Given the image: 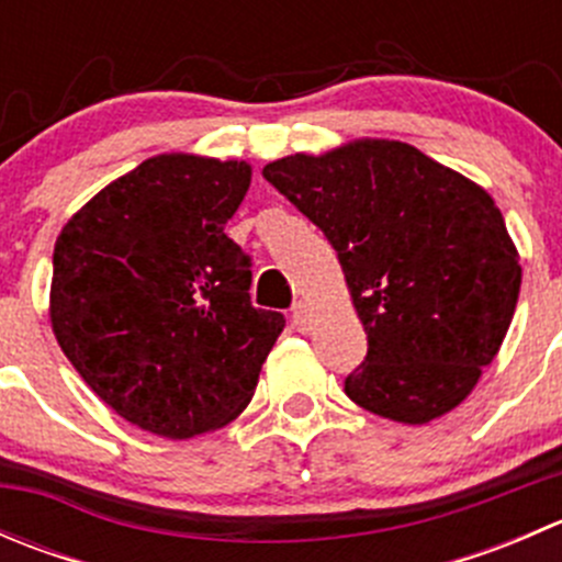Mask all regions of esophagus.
<instances>
[{
  "mask_svg": "<svg viewBox=\"0 0 562 562\" xmlns=\"http://www.w3.org/2000/svg\"><path fill=\"white\" fill-rule=\"evenodd\" d=\"M293 326H296L299 331H307V326H310V307L304 302L293 304Z\"/></svg>",
  "mask_w": 562,
  "mask_h": 562,
  "instance_id": "esophagus-1",
  "label": "esophagus"
}]
</instances>
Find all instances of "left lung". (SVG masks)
<instances>
[{
	"label": "left lung",
	"instance_id": "8db88e82",
	"mask_svg": "<svg viewBox=\"0 0 562 562\" xmlns=\"http://www.w3.org/2000/svg\"><path fill=\"white\" fill-rule=\"evenodd\" d=\"M263 176L337 249L364 323L370 348L345 394L400 424L454 411L501 350L522 285L490 192L389 138L282 157Z\"/></svg>",
	"mask_w": 562,
	"mask_h": 562
}]
</instances>
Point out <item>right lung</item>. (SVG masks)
<instances>
[{"label":"right lung","instance_id":"1","mask_svg":"<svg viewBox=\"0 0 562 562\" xmlns=\"http://www.w3.org/2000/svg\"><path fill=\"white\" fill-rule=\"evenodd\" d=\"M249 179L245 160L149 157L56 239V342L108 407L160 438L234 422L285 328L252 307L249 255L225 234Z\"/></svg>","mask_w":562,"mask_h":562}]
</instances>
